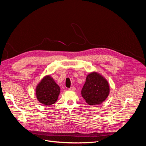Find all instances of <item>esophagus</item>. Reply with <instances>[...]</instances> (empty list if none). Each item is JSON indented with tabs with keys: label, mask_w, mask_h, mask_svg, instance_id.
<instances>
[{
	"label": "esophagus",
	"mask_w": 146,
	"mask_h": 146,
	"mask_svg": "<svg viewBox=\"0 0 146 146\" xmlns=\"http://www.w3.org/2000/svg\"><path fill=\"white\" fill-rule=\"evenodd\" d=\"M76 88H75L74 86H72V87H70L69 89V90H70V91H76Z\"/></svg>",
	"instance_id": "1"
}]
</instances>
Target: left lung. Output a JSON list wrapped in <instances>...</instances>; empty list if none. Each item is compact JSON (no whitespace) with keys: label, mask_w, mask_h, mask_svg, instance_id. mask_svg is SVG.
<instances>
[{"label":"left lung","mask_w":146,"mask_h":146,"mask_svg":"<svg viewBox=\"0 0 146 146\" xmlns=\"http://www.w3.org/2000/svg\"><path fill=\"white\" fill-rule=\"evenodd\" d=\"M110 90L107 79L100 74L92 72L87 76L81 94L87 104L99 105L108 98Z\"/></svg>","instance_id":"1"}]
</instances>
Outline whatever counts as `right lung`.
<instances>
[{"mask_svg":"<svg viewBox=\"0 0 146 146\" xmlns=\"http://www.w3.org/2000/svg\"><path fill=\"white\" fill-rule=\"evenodd\" d=\"M36 97L44 105L50 106L58 100L60 88L50 75L44 77L36 87Z\"/></svg>","mask_w":146,"mask_h":146,"instance_id":"1","label":"right lung"}]
</instances>
